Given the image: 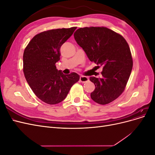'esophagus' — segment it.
I'll use <instances>...</instances> for the list:
<instances>
[{
  "instance_id": "esophagus-1",
  "label": "esophagus",
  "mask_w": 155,
  "mask_h": 155,
  "mask_svg": "<svg viewBox=\"0 0 155 155\" xmlns=\"http://www.w3.org/2000/svg\"><path fill=\"white\" fill-rule=\"evenodd\" d=\"M79 81L82 83H85L88 81V78L87 76H80V78H79Z\"/></svg>"
}]
</instances>
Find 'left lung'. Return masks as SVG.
I'll return each instance as SVG.
<instances>
[{
    "instance_id": "1",
    "label": "left lung",
    "mask_w": 155,
    "mask_h": 155,
    "mask_svg": "<svg viewBox=\"0 0 155 155\" xmlns=\"http://www.w3.org/2000/svg\"><path fill=\"white\" fill-rule=\"evenodd\" d=\"M74 36L89 60L103 67L102 78H90L95 85L92 100L101 105L109 104L124 92L133 68L127 43L121 35L105 27L81 28Z\"/></svg>"
}]
</instances>
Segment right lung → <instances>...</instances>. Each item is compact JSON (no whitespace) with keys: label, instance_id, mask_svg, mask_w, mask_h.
<instances>
[{"label":"right lung","instance_id":"1","mask_svg":"<svg viewBox=\"0 0 155 155\" xmlns=\"http://www.w3.org/2000/svg\"><path fill=\"white\" fill-rule=\"evenodd\" d=\"M77 28L50 30L35 35L23 54V72L37 97L54 105L63 101L79 76L75 72L64 74L55 63L60 60V48Z\"/></svg>","mask_w":155,"mask_h":155}]
</instances>
